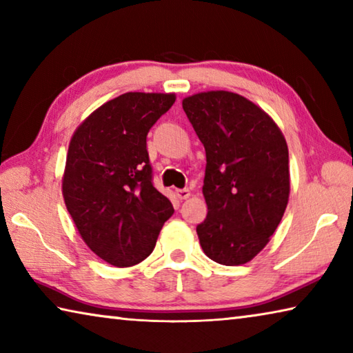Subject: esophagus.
<instances>
[{"label":"esophagus","mask_w":353,"mask_h":353,"mask_svg":"<svg viewBox=\"0 0 353 353\" xmlns=\"http://www.w3.org/2000/svg\"><path fill=\"white\" fill-rule=\"evenodd\" d=\"M176 196L179 199H188L191 193H190L188 188H181V190H176Z\"/></svg>","instance_id":"esophagus-1"}]
</instances>
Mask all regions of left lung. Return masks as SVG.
Here are the masks:
<instances>
[{"label": "left lung", "mask_w": 353, "mask_h": 353, "mask_svg": "<svg viewBox=\"0 0 353 353\" xmlns=\"http://www.w3.org/2000/svg\"><path fill=\"white\" fill-rule=\"evenodd\" d=\"M182 107L207 155L201 248L219 265H244L270 243L288 205V145L276 121L238 93H196Z\"/></svg>", "instance_id": "1"}]
</instances>
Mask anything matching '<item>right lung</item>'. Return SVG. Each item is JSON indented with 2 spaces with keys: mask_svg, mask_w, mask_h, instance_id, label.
I'll use <instances>...</instances> for the list:
<instances>
[{
  "mask_svg": "<svg viewBox=\"0 0 353 353\" xmlns=\"http://www.w3.org/2000/svg\"><path fill=\"white\" fill-rule=\"evenodd\" d=\"M174 93L129 92L92 112L70 140L62 194L83 243L117 268L152 252L174 213L152 185L146 135Z\"/></svg>",
  "mask_w": 353,
  "mask_h": 353,
  "instance_id": "obj_1",
  "label": "right lung"
}]
</instances>
